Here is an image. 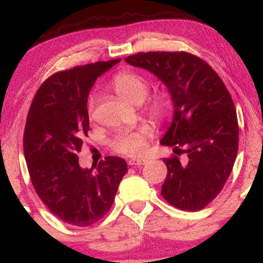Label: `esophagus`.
<instances>
[{
    "instance_id": "esophagus-1",
    "label": "esophagus",
    "mask_w": 263,
    "mask_h": 263,
    "mask_svg": "<svg viewBox=\"0 0 263 263\" xmlns=\"http://www.w3.org/2000/svg\"><path fill=\"white\" fill-rule=\"evenodd\" d=\"M147 163V159L143 158H132L128 161V165H143Z\"/></svg>"
}]
</instances>
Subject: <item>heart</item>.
Listing matches in <instances>:
<instances>
[{
    "label": "heart",
    "mask_w": 263,
    "mask_h": 263,
    "mask_svg": "<svg viewBox=\"0 0 263 263\" xmlns=\"http://www.w3.org/2000/svg\"><path fill=\"white\" fill-rule=\"evenodd\" d=\"M112 87L120 98L129 104H140L146 99L148 93V80L137 71L126 69L114 77ZM95 108V98L90 96L87 101V112L90 119L92 117ZM146 111L156 122H162L170 112V101L163 93L152 96L146 105ZM148 135L144 131L123 132L111 141L110 147L114 152L127 156H138L143 152L147 146Z\"/></svg>",
    "instance_id": "heart-1"
}]
</instances>
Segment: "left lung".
Segmentation results:
<instances>
[{"instance_id": "left-lung-1", "label": "left lung", "mask_w": 263, "mask_h": 263, "mask_svg": "<svg viewBox=\"0 0 263 263\" xmlns=\"http://www.w3.org/2000/svg\"><path fill=\"white\" fill-rule=\"evenodd\" d=\"M158 77L170 90L174 117L163 146L186 155L163 159L167 177L162 197L180 210L204 209L230 177L238 149L236 108L230 92L211 66L186 52L137 53L125 59Z\"/></svg>"}]
</instances>
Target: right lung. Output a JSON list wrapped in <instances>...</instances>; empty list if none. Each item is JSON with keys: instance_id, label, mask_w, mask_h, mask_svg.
Here are the masks:
<instances>
[{"instance_id": "1", "label": "right lung", "mask_w": 263, "mask_h": 263, "mask_svg": "<svg viewBox=\"0 0 263 263\" xmlns=\"http://www.w3.org/2000/svg\"><path fill=\"white\" fill-rule=\"evenodd\" d=\"M121 62L112 59L53 74L39 86L29 107L23 149L35 193L62 221L85 228L110 211L127 172L120 157H105L83 170L78 153L89 131L87 96L96 79Z\"/></svg>"}]
</instances>
